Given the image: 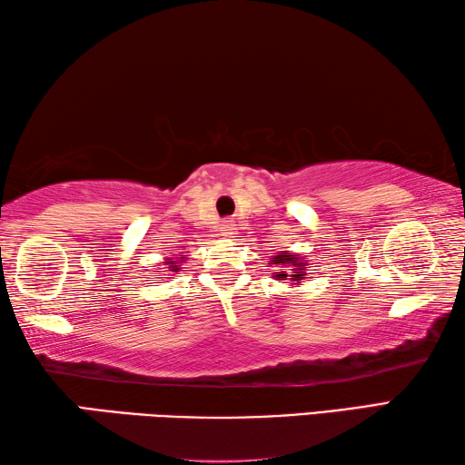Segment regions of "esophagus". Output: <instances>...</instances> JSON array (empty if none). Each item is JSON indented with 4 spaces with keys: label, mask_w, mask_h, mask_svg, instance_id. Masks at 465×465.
Returning a JSON list of instances; mask_svg holds the SVG:
<instances>
[{
    "label": "esophagus",
    "mask_w": 465,
    "mask_h": 465,
    "mask_svg": "<svg viewBox=\"0 0 465 465\" xmlns=\"http://www.w3.org/2000/svg\"><path fill=\"white\" fill-rule=\"evenodd\" d=\"M219 232H222V235H225V238H232L233 223L232 222H222V225H219Z\"/></svg>",
    "instance_id": "obj_1"
}]
</instances>
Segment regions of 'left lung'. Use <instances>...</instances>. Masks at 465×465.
<instances>
[{
  "label": "left lung",
  "instance_id": "left-lung-1",
  "mask_svg": "<svg viewBox=\"0 0 465 465\" xmlns=\"http://www.w3.org/2000/svg\"><path fill=\"white\" fill-rule=\"evenodd\" d=\"M271 264H291L293 266V271H295V274H291V277H293V281H303L305 279V269H308V264H305L302 258H299L297 254H291V252H279L277 256L272 258L271 261ZM274 277H277L279 281H285L287 279V272H274Z\"/></svg>",
  "mask_w": 465,
  "mask_h": 465
}]
</instances>
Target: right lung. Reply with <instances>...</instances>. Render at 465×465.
Returning <instances> with one entry per match:
<instances>
[{
	"label": "right lung",
	"mask_w": 465,
	"mask_h": 465,
	"mask_svg": "<svg viewBox=\"0 0 465 465\" xmlns=\"http://www.w3.org/2000/svg\"><path fill=\"white\" fill-rule=\"evenodd\" d=\"M180 258H183V256H180ZM166 264H168V271H172V272H180V269H178V266H180V261H178V258H166Z\"/></svg>",
	"instance_id": "add662e5"
}]
</instances>
